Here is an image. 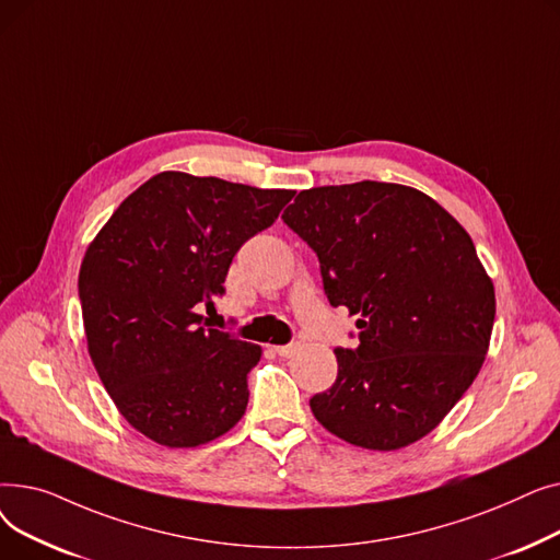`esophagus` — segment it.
<instances>
[{
	"label": "esophagus",
	"mask_w": 560,
	"mask_h": 560,
	"mask_svg": "<svg viewBox=\"0 0 560 560\" xmlns=\"http://www.w3.org/2000/svg\"><path fill=\"white\" fill-rule=\"evenodd\" d=\"M275 351H277V354H279L281 359H290V357L298 354L300 345H298V342H292V345H279V347H275Z\"/></svg>",
	"instance_id": "esophagus-1"
}]
</instances>
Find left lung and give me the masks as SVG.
<instances>
[{
  "label": "left lung",
  "mask_w": 560,
  "mask_h": 560,
  "mask_svg": "<svg viewBox=\"0 0 560 560\" xmlns=\"http://www.w3.org/2000/svg\"><path fill=\"white\" fill-rule=\"evenodd\" d=\"M317 254L331 306L357 315L359 345L311 399L345 443L393 452L433 431L477 378L494 288L467 231L429 195L381 182L302 190L281 215Z\"/></svg>",
  "instance_id": "left-lung-1"
}]
</instances>
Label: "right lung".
Segmentation results:
<instances>
[{
    "label": "right lung",
    "instance_id": "add662e5",
    "mask_svg": "<svg viewBox=\"0 0 560 560\" xmlns=\"http://www.w3.org/2000/svg\"><path fill=\"white\" fill-rule=\"evenodd\" d=\"M295 190L161 172L131 192L79 270L88 354L122 418L165 447H197L245 416L260 347L209 329L199 308Z\"/></svg>",
    "mask_w": 560,
    "mask_h": 560
}]
</instances>
